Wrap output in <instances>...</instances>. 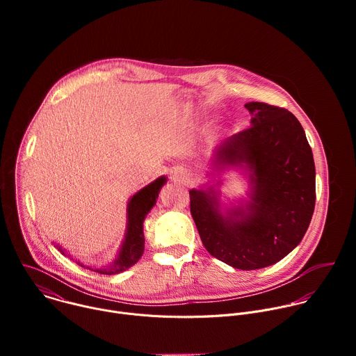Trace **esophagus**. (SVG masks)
I'll use <instances>...</instances> for the list:
<instances>
[{
    "instance_id": "obj_1",
    "label": "esophagus",
    "mask_w": 356,
    "mask_h": 356,
    "mask_svg": "<svg viewBox=\"0 0 356 356\" xmlns=\"http://www.w3.org/2000/svg\"><path fill=\"white\" fill-rule=\"evenodd\" d=\"M173 176L177 177V179H187V177H188V173H187V172H183V170H175Z\"/></svg>"
}]
</instances>
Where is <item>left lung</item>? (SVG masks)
I'll use <instances>...</instances> for the list:
<instances>
[{"instance_id":"obj_1","label":"left lung","mask_w":356,"mask_h":356,"mask_svg":"<svg viewBox=\"0 0 356 356\" xmlns=\"http://www.w3.org/2000/svg\"><path fill=\"white\" fill-rule=\"evenodd\" d=\"M245 108L250 127L216 147L211 168L216 173L243 169L249 200L222 210L218 180L190 190V211L214 258L255 270L283 259L306 234L316 206V166L306 134L291 113L265 103H248Z\"/></svg>"}]
</instances>
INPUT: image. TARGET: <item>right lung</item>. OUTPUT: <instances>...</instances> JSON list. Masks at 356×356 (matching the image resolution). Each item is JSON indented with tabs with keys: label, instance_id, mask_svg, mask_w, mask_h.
I'll return each mask as SVG.
<instances>
[{
	"label": "right lung",
	"instance_id": "add662e5",
	"mask_svg": "<svg viewBox=\"0 0 356 356\" xmlns=\"http://www.w3.org/2000/svg\"><path fill=\"white\" fill-rule=\"evenodd\" d=\"M166 181L168 179L165 176H161L155 181H152L143 188H140L138 193H135L129 198L128 207H127L128 218H127L125 238L122 241L117 258L111 264L101 268L87 266V265H83L80 261H76V264L101 275H117L134 266L140 259L145 249L143 221L147 213L152 210V207L156 204V198ZM56 248L63 253V255H66V252L62 246L58 245Z\"/></svg>",
	"mask_w": 356,
	"mask_h": 356
}]
</instances>
